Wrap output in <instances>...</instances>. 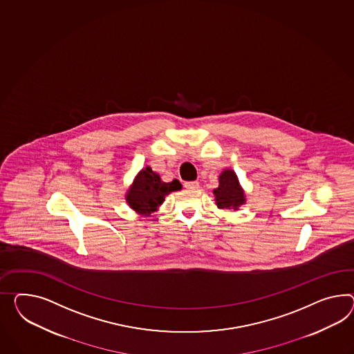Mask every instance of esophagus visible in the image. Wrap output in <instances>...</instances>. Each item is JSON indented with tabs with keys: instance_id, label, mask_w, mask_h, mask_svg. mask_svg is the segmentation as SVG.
Wrapping results in <instances>:
<instances>
[{
	"instance_id": "esophagus-1",
	"label": "esophagus",
	"mask_w": 354,
	"mask_h": 354,
	"mask_svg": "<svg viewBox=\"0 0 354 354\" xmlns=\"http://www.w3.org/2000/svg\"><path fill=\"white\" fill-rule=\"evenodd\" d=\"M187 190H198L199 189V182L198 181H190V182H185V185H183Z\"/></svg>"
}]
</instances>
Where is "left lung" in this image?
Returning <instances> with one entry per match:
<instances>
[{
    "instance_id": "obj_1",
    "label": "left lung",
    "mask_w": 354,
    "mask_h": 354,
    "mask_svg": "<svg viewBox=\"0 0 354 354\" xmlns=\"http://www.w3.org/2000/svg\"><path fill=\"white\" fill-rule=\"evenodd\" d=\"M218 208L237 210L245 204L244 190L241 189L237 176L232 169H225L219 176V186L214 189Z\"/></svg>"
}]
</instances>
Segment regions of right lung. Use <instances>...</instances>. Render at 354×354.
<instances>
[{
    "instance_id": "add662e5",
    "label": "right lung",
    "mask_w": 354,
    "mask_h": 354,
    "mask_svg": "<svg viewBox=\"0 0 354 354\" xmlns=\"http://www.w3.org/2000/svg\"><path fill=\"white\" fill-rule=\"evenodd\" d=\"M181 187L178 180H173L168 183L163 182L158 173L153 172L150 167H146L137 174L128 190L126 200L128 205L138 214L150 216L163 204L168 194L181 190Z\"/></svg>"
}]
</instances>
